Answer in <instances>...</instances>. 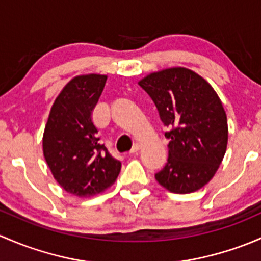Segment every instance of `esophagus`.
I'll list each match as a JSON object with an SVG mask.
<instances>
[{
    "instance_id": "1",
    "label": "esophagus",
    "mask_w": 261,
    "mask_h": 261,
    "mask_svg": "<svg viewBox=\"0 0 261 261\" xmlns=\"http://www.w3.org/2000/svg\"><path fill=\"white\" fill-rule=\"evenodd\" d=\"M139 149H141V144L136 143V144H134L133 147H132V149L129 150V153H130V154H134V153H137V152H138Z\"/></svg>"
}]
</instances>
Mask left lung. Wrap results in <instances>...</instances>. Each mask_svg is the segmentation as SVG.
Instances as JSON below:
<instances>
[{
	"label": "left lung",
	"mask_w": 261,
	"mask_h": 261,
	"mask_svg": "<svg viewBox=\"0 0 261 261\" xmlns=\"http://www.w3.org/2000/svg\"><path fill=\"white\" fill-rule=\"evenodd\" d=\"M138 84L170 128L165 133L170 141L167 163L155 179L174 193L200 190L226 152L227 119L221 100L205 79L185 68L153 72Z\"/></svg>",
	"instance_id": "1"
}]
</instances>
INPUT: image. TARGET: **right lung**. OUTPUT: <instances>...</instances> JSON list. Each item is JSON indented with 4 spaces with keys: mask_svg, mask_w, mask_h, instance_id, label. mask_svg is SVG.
Segmentation results:
<instances>
[{
    "mask_svg": "<svg viewBox=\"0 0 261 261\" xmlns=\"http://www.w3.org/2000/svg\"><path fill=\"white\" fill-rule=\"evenodd\" d=\"M106 75H80L65 85L51 108L42 148L47 166L66 192L89 197L112 186L122 163L101 144L91 113Z\"/></svg>",
    "mask_w": 261,
    "mask_h": 261,
    "instance_id": "add662e5",
    "label": "right lung"
}]
</instances>
